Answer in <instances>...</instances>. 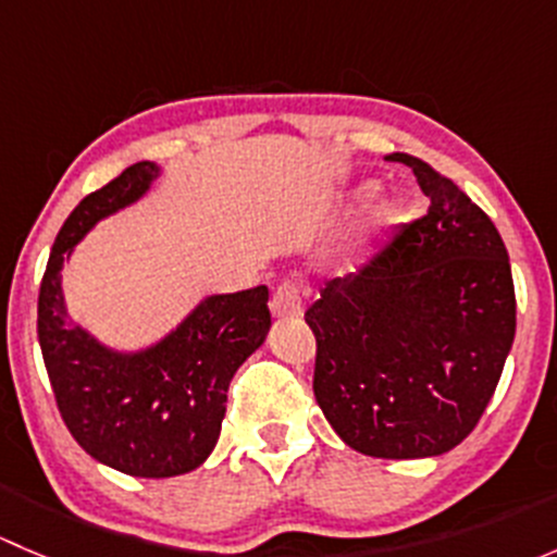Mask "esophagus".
Masks as SVG:
<instances>
[{
  "label": "esophagus",
  "mask_w": 557,
  "mask_h": 557,
  "mask_svg": "<svg viewBox=\"0 0 557 557\" xmlns=\"http://www.w3.org/2000/svg\"><path fill=\"white\" fill-rule=\"evenodd\" d=\"M272 314L277 320H294L301 314V296L294 283H283L272 296Z\"/></svg>",
  "instance_id": "1"
}]
</instances>
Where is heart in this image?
Returning a JSON list of instances; mask_svg holds the SVG:
<instances>
[{"instance_id":"1","label":"heart","mask_w":557,"mask_h":557,"mask_svg":"<svg viewBox=\"0 0 557 557\" xmlns=\"http://www.w3.org/2000/svg\"><path fill=\"white\" fill-rule=\"evenodd\" d=\"M377 194V185L374 183H361L339 201L336 207V218H352L356 212H361L367 207V201ZM412 221V207L401 199H383L372 210L369 221L363 223V228L358 232L356 243L350 245L347 252V261L350 267H361L369 263L372 258H377L380 252H385L393 245V239L404 232V226Z\"/></svg>"}]
</instances>
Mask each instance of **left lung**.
I'll use <instances>...</instances> for the list:
<instances>
[{
  "mask_svg": "<svg viewBox=\"0 0 557 557\" xmlns=\"http://www.w3.org/2000/svg\"><path fill=\"white\" fill-rule=\"evenodd\" d=\"M391 161L412 166L429 215L325 283L305 320L331 429L352 450L409 460L453 450L482 418L515 342V285L491 218L425 161Z\"/></svg>",
  "mask_w": 557,
  "mask_h": 557,
  "instance_id": "obj_1",
  "label": "left lung"
}]
</instances>
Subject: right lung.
Here are the masks:
<instances>
[{"label":"right lung","instance_id":"right-lung-1","mask_svg":"<svg viewBox=\"0 0 557 557\" xmlns=\"http://www.w3.org/2000/svg\"><path fill=\"white\" fill-rule=\"evenodd\" d=\"M161 172L156 161H139L72 210L37 301L39 347L70 434L99 463L148 480L188 474L210 458L228 383L272 329L267 285L205 296L161 339L137 350L104 345L72 320L64 263L99 221L145 199Z\"/></svg>","mask_w":557,"mask_h":557}]
</instances>
